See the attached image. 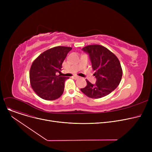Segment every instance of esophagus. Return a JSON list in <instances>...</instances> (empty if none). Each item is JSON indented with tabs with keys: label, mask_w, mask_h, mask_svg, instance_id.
<instances>
[{
	"label": "esophagus",
	"mask_w": 152,
	"mask_h": 152,
	"mask_svg": "<svg viewBox=\"0 0 152 152\" xmlns=\"http://www.w3.org/2000/svg\"><path fill=\"white\" fill-rule=\"evenodd\" d=\"M73 77L74 79H77L79 77L78 76H73Z\"/></svg>",
	"instance_id": "34e87169"
}]
</instances>
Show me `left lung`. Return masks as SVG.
<instances>
[{"instance_id": "1", "label": "left lung", "mask_w": 152, "mask_h": 152, "mask_svg": "<svg viewBox=\"0 0 152 152\" xmlns=\"http://www.w3.org/2000/svg\"><path fill=\"white\" fill-rule=\"evenodd\" d=\"M82 50L89 56L97 81L93 84L86 80L87 86L81 91L92 99L106 96L121 82L123 71L120 62L114 53L102 45H90Z\"/></svg>"}]
</instances>
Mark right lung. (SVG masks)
Masks as SVG:
<instances>
[{
	"mask_svg": "<svg viewBox=\"0 0 152 152\" xmlns=\"http://www.w3.org/2000/svg\"><path fill=\"white\" fill-rule=\"evenodd\" d=\"M71 47L57 46L44 52L33 61L29 71L32 88L39 97L47 100L58 99L63 94L66 77L60 73L62 63Z\"/></svg>",
	"mask_w": 152,
	"mask_h": 152,
	"instance_id": "obj_1",
	"label": "right lung"
}]
</instances>
